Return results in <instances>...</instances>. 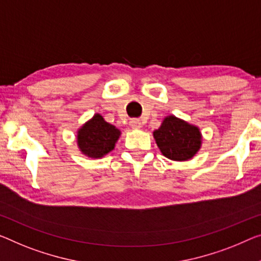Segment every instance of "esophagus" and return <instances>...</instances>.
<instances>
[{
  "label": "esophagus",
  "instance_id": "obj_1",
  "mask_svg": "<svg viewBox=\"0 0 261 261\" xmlns=\"http://www.w3.org/2000/svg\"><path fill=\"white\" fill-rule=\"evenodd\" d=\"M129 126L133 128V129H141L142 123H141V121H140V120L133 119V120H130V121H129Z\"/></svg>",
  "mask_w": 261,
  "mask_h": 261
}]
</instances>
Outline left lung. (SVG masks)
<instances>
[{
  "label": "left lung",
  "instance_id": "obj_1",
  "mask_svg": "<svg viewBox=\"0 0 261 261\" xmlns=\"http://www.w3.org/2000/svg\"><path fill=\"white\" fill-rule=\"evenodd\" d=\"M153 135L162 155L172 161L191 160L202 147L203 136L198 126L175 115L164 118Z\"/></svg>",
  "mask_w": 261,
  "mask_h": 261
}]
</instances>
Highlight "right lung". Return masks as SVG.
Masks as SVG:
<instances>
[{
	"label": "right lung",
	"instance_id": "1",
	"mask_svg": "<svg viewBox=\"0 0 261 261\" xmlns=\"http://www.w3.org/2000/svg\"><path fill=\"white\" fill-rule=\"evenodd\" d=\"M120 135V129L108 123L101 114L95 113L78 128L77 146L87 158L101 159L114 149Z\"/></svg>",
	"mask_w": 261,
	"mask_h": 261
}]
</instances>
